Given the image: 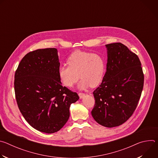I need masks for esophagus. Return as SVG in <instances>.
Wrapping results in <instances>:
<instances>
[{
    "instance_id": "1",
    "label": "esophagus",
    "mask_w": 158,
    "mask_h": 158,
    "mask_svg": "<svg viewBox=\"0 0 158 158\" xmlns=\"http://www.w3.org/2000/svg\"><path fill=\"white\" fill-rule=\"evenodd\" d=\"M79 98H81V99H82V98H83L84 96H85V94L84 93H79Z\"/></svg>"
}]
</instances>
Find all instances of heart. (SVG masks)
Returning <instances> with one entry per match:
<instances>
[{
    "label": "heart",
    "instance_id": "heart-1",
    "mask_svg": "<svg viewBox=\"0 0 158 158\" xmlns=\"http://www.w3.org/2000/svg\"><path fill=\"white\" fill-rule=\"evenodd\" d=\"M68 66L60 65L58 77L60 83L67 87H73L79 77L78 88L84 89L89 86H98L102 81L105 73V60L99 54L83 51H76L67 57Z\"/></svg>",
    "mask_w": 158,
    "mask_h": 158
}]
</instances>
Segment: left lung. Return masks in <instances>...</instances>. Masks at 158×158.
I'll list each match as a JSON object with an SVG mask.
<instances>
[{
	"label": "left lung",
	"instance_id": "obj_1",
	"mask_svg": "<svg viewBox=\"0 0 158 158\" xmlns=\"http://www.w3.org/2000/svg\"><path fill=\"white\" fill-rule=\"evenodd\" d=\"M106 72L93 92L91 111L99 124L113 127L124 123L136 110L144 85V74L138 56L120 42L106 45Z\"/></svg>",
	"mask_w": 158,
	"mask_h": 158
}]
</instances>
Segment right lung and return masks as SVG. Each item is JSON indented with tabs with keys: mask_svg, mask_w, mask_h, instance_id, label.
I'll return each mask as SVG.
<instances>
[{
	"mask_svg": "<svg viewBox=\"0 0 158 158\" xmlns=\"http://www.w3.org/2000/svg\"><path fill=\"white\" fill-rule=\"evenodd\" d=\"M59 67L57 49H37L22 58L15 73L19 109L32 127L45 133L59 131L69 119L71 104L79 99L62 85Z\"/></svg>",
	"mask_w": 158,
	"mask_h": 158,
	"instance_id": "1",
	"label": "right lung"
}]
</instances>
